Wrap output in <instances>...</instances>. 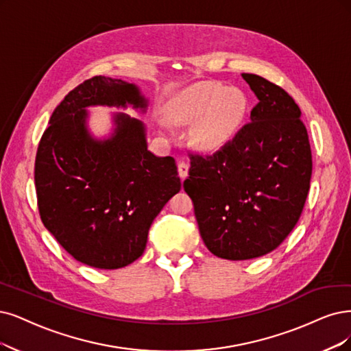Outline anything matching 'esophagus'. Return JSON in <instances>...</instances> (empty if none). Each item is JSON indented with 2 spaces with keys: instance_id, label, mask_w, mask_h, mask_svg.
Returning <instances> with one entry per match:
<instances>
[{
  "instance_id": "1",
  "label": "esophagus",
  "mask_w": 351,
  "mask_h": 351,
  "mask_svg": "<svg viewBox=\"0 0 351 351\" xmlns=\"http://www.w3.org/2000/svg\"><path fill=\"white\" fill-rule=\"evenodd\" d=\"M178 172H179V178L184 180V179L188 176V172H189V166H188V163H185V162H180V163L178 165Z\"/></svg>"
}]
</instances>
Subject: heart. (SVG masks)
Segmentation results:
<instances>
[{"label": "heart", "mask_w": 351, "mask_h": 351, "mask_svg": "<svg viewBox=\"0 0 351 351\" xmlns=\"http://www.w3.org/2000/svg\"><path fill=\"white\" fill-rule=\"evenodd\" d=\"M247 101L236 88L199 84L184 90L172 104L171 119L179 124L197 121L191 143L201 153L223 150L243 125Z\"/></svg>", "instance_id": "b5f03b06"}]
</instances>
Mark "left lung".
Returning <instances> with one entry per match:
<instances>
[{"instance_id":"1","label":"left lung","mask_w":351,"mask_h":351,"mask_svg":"<svg viewBox=\"0 0 351 351\" xmlns=\"http://www.w3.org/2000/svg\"><path fill=\"white\" fill-rule=\"evenodd\" d=\"M257 106L228 145L191 156L184 189L213 254L249 261L275 250L301 217L313 156L301 110L280 86L241 73Z\"/></svg>"}]
</instances>
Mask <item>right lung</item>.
<instances>
[{
  "label": "right lung",
  "mask_w": 351,
  "mask_h": 351,
  "mask_svg": "<svg viewBox=\"0 0 351 351\" xmlns=\"http://www.w3.org/2000/svg\"><path fill=\"white\" fill-rule=\"evenodd\" d=\"M149 99L136 84L94 76L64 97L36 154L37 205L45 227L77 262L120 269L143 254L149 228L180 191L175 159L147 150V130L125 112L107 137L90 133L89 107H132Z\"/></svg>",
  "instance_id": "right-lung-1"
}]
</instances>
